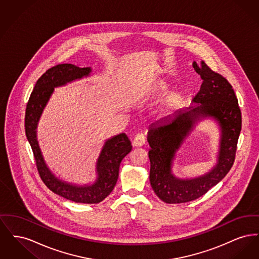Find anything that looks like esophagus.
Segmentation results:
<instances>
[{"instance_id":"esophagus-1","label":"esophagus","mask_w":259,"mask_h":259,"mask_svg":"<svg viewBox=\"0 0 259 259\" xmlns=\"http://www.w3.org/2000/svg\"><path fill=\"white\" fill-rule=\"evenodd\" d=\"M145 143H146V138H145L144 134H140V133L137 134L135 138H134V140H133V146L134 147H142V146L145 145Z\"/></svg>"}]
</instances>
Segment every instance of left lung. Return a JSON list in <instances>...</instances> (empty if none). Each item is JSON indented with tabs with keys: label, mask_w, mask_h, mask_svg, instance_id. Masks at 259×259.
<instances>
[{
	"label": "left lung",
	"mask_w": 259,
	"mask_h": 259,
	"mask_svg": "<svg viewBox=\"0 0 259 259\" xmlns=\"http://www.w3.org/2000/svg\"><path fill=\"white\" fill-rule=\"evenodd\" d=\"M203 83L192 99L194 105L172 116L152 124L148 130L150 147L149 181L155 194L168 204L186 203L206 194L228 174L234 164L242 129V113L229 81L212 71L204 61L192 64ZM201 116L215 118L222 128L221 149L217 166L209 174L194 180H179L170 174L174 152Z\"/></svg>",
	"instance_id": "1"
}]
</instances>
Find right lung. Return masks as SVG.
<instances>
[{"label": "right lung", "mask_w": 259, "mask_h": 259, "mask_svg": "<svg viewBox=\"0 0 259 259\" xmlns=\"http://www.w3.org/2000/svg\"><path fill=\"white\" fill-rule=\"evenodd\" d=\"M90 72V68H78L72 64H58L42 74L37 79L26 106L25 133L33 150L37 172L44 184L52 192L75 203L97 204L107 197L115 186L120 162L132 149L128 137L122 133L106 142L97 162V181L93 185L78 187L57 180L50 172L42 159L36 136L37 121L54 87L88 75Z\"/></svg>", "instance_id": "obj_1"}]
</instances>
